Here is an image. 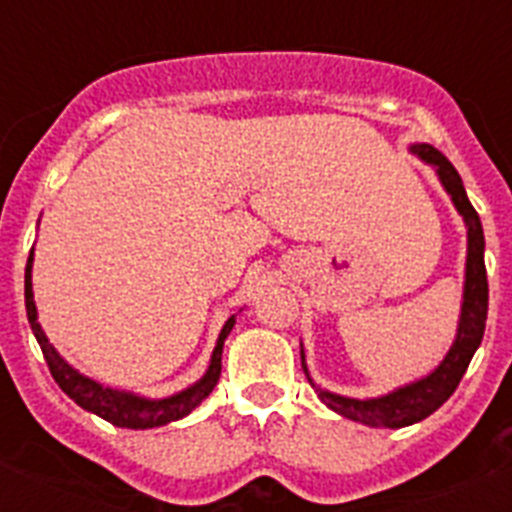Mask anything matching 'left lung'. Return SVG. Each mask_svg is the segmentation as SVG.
<instances>
[{"label": "left lung", "instance_id": "obj_1", "mask_svg": "<svg viewBox=\"0 0 512 512\" xmlns=\"http://www.w3.org/2000/svg\"><path fill=\"white\" fill-rule=\"evenodd\" d=\"M410 151L436 169L443 189L451 194V202H454V207L464 217V223H467V274H464V302H461V318L459 328H456L454 346L449 348V354L443 356L441 364L428 377L405 384V387L390 392V395L372 397V400H354V397H341L328 390H320L318 384L310 379V374H307L305 354H300L307 382L312 384L315 395L330 410H336L338 415L356 420V423L382 425V428H405V425L418 423V420L436 413L443 402L454 395L461 377L467 372L469 361H472L474 351H477L482 336H485L487 300H490L485 269V233H482L477 210H474L467 192H464L459 171L451 166L449 158L433 146L420 143V146H413Z\"/></svg>", "mask_w": 512, "mask_h": 512}]
</instances>
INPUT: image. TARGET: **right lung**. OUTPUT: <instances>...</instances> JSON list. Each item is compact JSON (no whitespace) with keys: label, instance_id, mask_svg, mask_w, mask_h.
Wrapping results in <instances>:
<instances>
[{"label":"right lung","instance_id":"obj_1","mask_svg":"<svg viewBox=\"0 0 512 512\" xmlns=\"http://www.w3.org/2000/svg\"><path fill=\"white\" fill-rule=\"evenodd\" d=\"M25 307L30 328H33L35 338H38L40 351H43L45 356V364L51 369L58 387H61L79 408L99 415V418L117 425V428H135V431H146V428H156V425H166L171 423V420L184 418V415L192 413V410L215 390L217 379H220V369H223V343L235 325V315H230V318L225 320L223 330H220V338H217V346L215 351H212L210 366H207L205 377H202L200 382L187 387L184 392L164 397V400H146V397H138L133 395V392L110 390V387H102V384L94 382V379L84 377V374L76 372L74 366L66 364V361L61 359V354L51 346V341L45 338L43 328H40L38 323V310H35L33 300V251L27 256L25 266Z\"/></svg>","mask_w":512,"mask_h":512}]
</instances>
